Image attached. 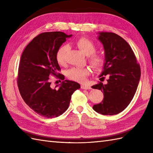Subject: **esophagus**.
<instances>
[{
    "instance_id": "obj_1",
    "label": "esophagus",
    "mask_w": 153,
    "mask_h": 153,
    "mask_svg": "<svg viewBox=\"0 0 153 153\" xmlns=\"http://www.w3.org/2000/svg\"><path fill=\"white\" fill-rule=\"evenodd\" d=\"M81 88L83 89H91V88L90 86L85 85H81Z\"/></svg>"
}]
</instances>
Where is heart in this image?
I'll return each mask as SVG.
<instances>
[{"instance_id": "obj_1", "label": "heart", "mask_w": 153, "mask_h": 153, "mask_svg": "<svg viewBox=\"0 0 153 153\" xmlns=\"http://www.w3.org/2000/svg\"><path fill=\"white\" fill-rule=\"evenodd\" d=\"M76 45L77 47L83 54L89 56V63L92 67L97 68V69L102 67L105 62V58L101 55L94 54L96 51V47L91 41L85 37H81L77 40ZM68 50V45H63L58 49L56 58L59 64L64 65L65 64V56H66ZM88 74L89 70L85 68L74 67L68 71L67 76L70 79L79 82H83V81L85 80Z\"/></svg>"}]
</instances>
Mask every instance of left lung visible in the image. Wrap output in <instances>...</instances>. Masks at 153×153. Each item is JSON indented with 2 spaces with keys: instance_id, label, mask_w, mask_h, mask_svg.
Wrapping results in <instances>:
<instances>
[{
  "instance_id": "1",
  "label": "left lung",
  "mask_w": 153,
  "mask_h": 153,
  "mask_svg": "<svg viewBox=\"0 0 153 153\" xmlns=\"http://www.w3.org/2000/svg\"><path fill=\"white\" fill-rule=\"evenodd\" d=\"M98 39L103 45L105 62L99 77L107 82L92 86L101 90L102 101L93 110L102 115L122 112L134 98L140 80L141 69L131 47L122 37L111 32H99Z\"/></svg>"
}]
</instances>
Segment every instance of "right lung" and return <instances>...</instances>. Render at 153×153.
<instances>
[{
	"label": "right lung",
	"mask_w": 153,
	"mask_h": 153,
	"mask_svg": "<svg viewBox=\"0 0 153 153\" xmlns=\"http://www.w3.org/2000/svg\"><path fill=\"white\" fill-rule=\"evenodd\" d=\"M71 36L60 31L41 33L25 48L19 62L17 81L22 99L38 114L48 118L62 114L69 106L71 95L80 88L78 83L70 80L54 88L51 86L50 75L60 74L56 52ZM64 77L60 75L58 78L64 80Z\"/></svg>",
	"instance_id": "1"
}]
</instances>
